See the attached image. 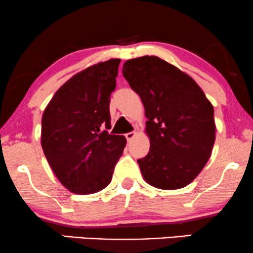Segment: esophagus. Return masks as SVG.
<instances>
[{
  "label": "esophagus",
  "mask_w": 253,
  "mask_h": 253,
  "mask_svg": "<svg viewBox=\"0 0 253 253\" xmlns=\"http://www.w3.org/2000/svg\"><path fill=\"white\" fill-rule=\"evenodd\" d=\"M135 135H136L135 131H130V132L126 133V138L127 139V141H131L133 137H135Z\"/></svg>",
  "instance_id": "1"
}]
</instances>
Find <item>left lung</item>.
<instances>
[{
    "instance_id": "1",
    "label": "left lung",
    "mask_w": 253,
    "mask_h": 253,
    "mask_svg": "<svg viewBox=\"0 0 253 253\" xmlns=\"http://www.w3.org/2000/svg\"><path fill=\"white\" fill-rule=\"evenodd\" d=\"M123 76L145 109L150 150L138 160L144 179L158 189L191 183L212 151L213 107L191 77L156 56L132 58Z\"/></svg>"
}]
</instances>
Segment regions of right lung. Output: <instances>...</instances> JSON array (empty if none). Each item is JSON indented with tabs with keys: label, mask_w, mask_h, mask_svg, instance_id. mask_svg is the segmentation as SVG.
I'll use <instances>...</instances> for the list:
<instances>
[{
	"label": "right lung",
	"mask_w": 253,
	"mask_h": 253,
	"mask_svg": "<svg viewBox=\"0 0 253 253\" xmlns=\"http://www.w3.org/2000/svg\"><path fill=\"white\" fill-rule=\"evenodd\" d=\"M120 62H101L75 75L43 114V152L60 182L74 193L104 189L126 144V137L108 131Z\"/></svg>",
	"instance_id": "1"
}]
</instances>
